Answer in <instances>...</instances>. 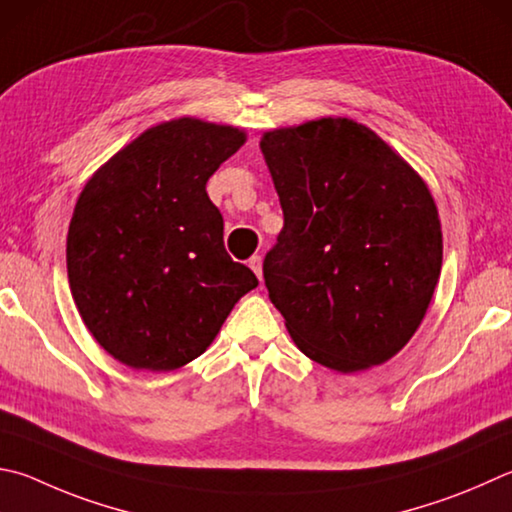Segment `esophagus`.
I'll return each instance as SVG.
<instances>
[{
	"label": "esophagus",
	"instance_id": "obj_1",
	"mask_svg": "<svg viewBox=\"0 0 512 512\" xmlns=\"http://www.w3.org/2000/svg\"><path fill=\"white\" fill-rule=\"evenodd\" d=\"M250 268H253V271H255V275L259 277V280H262V257H259V255H253V257H250Z\"/></svg>",
	"mask_w": 512,
	"mask_h": 512
}]
</instances>
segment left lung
<instances>
[{"label": "left lung", "instance_id": "left-lung-1", "mask_svg": "<svg viewBox=\"0 0 512 512\" xmlns=\"http://www.w3.org/2000/svg\"><path fill=\"white\" fill-rule=\"evenodd\" d=\"M259 147L284 212L264 282L295 345L342 374L396 356L441 275V224L427 185L349 118L275 129Z\"/></svg>", "mask_w": 512, "mask_h": 512}]
</instances>
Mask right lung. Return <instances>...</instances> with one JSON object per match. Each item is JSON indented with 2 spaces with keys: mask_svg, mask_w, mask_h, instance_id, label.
<instances>
[{
  "mask_svg": "<svg viewBox=\"0 0 512 512\" xmlns=\"http://www.w3.org/2000/svg\"><path fill=\"white\" fill-rule=\"evenodd\" d=\"M246 141L237 127L179 118L147 129L91 176L67 237L71 295L98 345L127 367L199 358L259 284L224 246L206 183Z\"/></svg>",
  "mask_w": 512,
  "mask_h": 512,
  "instance_id": "1",
  "label": "right lung"
}]
</instances>
